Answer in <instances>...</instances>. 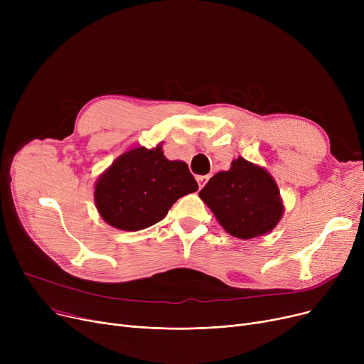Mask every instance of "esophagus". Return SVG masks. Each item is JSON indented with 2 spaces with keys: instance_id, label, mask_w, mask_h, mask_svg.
Here are the masks:
<instances>
[{
  "instance_id": "esophagus-1",
  "label": "esophagus",
  "mask_w": 364,
  "mask_h": 364,
  "mask_svg": "<svg viewBox=\"0 0 364 364\" xmlns=\"http://www.w3.org/2000/svg\"><path fill=\"white\" fill-rule=\"evenodd\" d=\"M198 183H199V187L202 188L206 183H208V180H209V176H198Z\"/></svg>"
}]
</instances>
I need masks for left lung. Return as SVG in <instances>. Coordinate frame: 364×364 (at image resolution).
I'll return each mask as SVG.
<instances>
[{
	"label": "left lung",
	"mask_w": 364,
	"mask_h": 364,
	"mask_svg": "<svg viewBox=\"0 0 364 364\" xmlns=\"http://www.w3.org/2000/svg\"><path fill=\"white\" fill-rule=\"evenodd\" d=\"M227 233L239 239L267 235L283 215L280 192L264 168L239 156L199 192Z\"/></svg>",
	"instance_id": "obj_1"
}]
</instances>
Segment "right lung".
I'll list each match as a JSON object with an SVG mask.
<instances>
[{
  "label": "right lung",
  "mask_w": 364,
  "mask_h": 364,
  "mask_svg": "<svg viewBox=\"0 0 364 364\" xmlns=\"http://www.w3.org/2000/svg\"><path fill=\"white\" fill-rule=\"evenodd\" d=\"M196 190L187 164L168 161L161 143L155 149L134 147L117 158L95 183L94 202L107 224L137 232L159 223L180 198Z\"/></svg>",
  "instance_id": "right-lung-1"
}]
</instances>
